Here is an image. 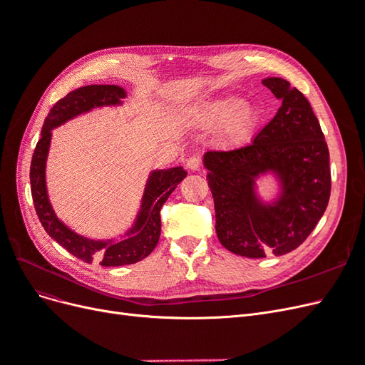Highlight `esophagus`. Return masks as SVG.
Wrapping results in <instances>:
<instances>
[{"label":"esophagus","instance_id":"obj_1","mask_svg":"<svg viewBox=\"0 0 365 365\" xmlns=\"http://www.w3.org/2000/svg\"><path fill=\"white\" fill-rule=\"evenodd\" d=\"M185 165H187V169H190V170H197V169L201 168V158H200V157H196V155H193V157H190L189 160H187Z\"/></svg>","mask_w":365,"mask_h":365}]
</instances>
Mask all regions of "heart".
Listing matches in <instances>:
<instances>
[{
  "mask_svg": "<svg viewBox=\"0 0 365 365\" xmlns=\"http://www.w3.org/2000/svg\"><path fill=\"white\" fill-rule=\"evenodd\" d=\"M201 123L205 128H220V141L235 146L245 141L256 125L257 113L250 103H242L237 97H222L207 103L201 109Z\"/></svg>",
  "mask_w": 365,
  "mask_h": 365,
  "instance_id": "heart-1",
  "label": "heart"
}]
</instances>
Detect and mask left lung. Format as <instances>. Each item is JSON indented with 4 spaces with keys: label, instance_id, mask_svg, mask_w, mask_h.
Instances as JSON below:
<instances>
[{
    "label": "left lung",
    "instance_id": "1",
    "mask_svg": "<svg viewBox=\"0 0 365 365\" xmlns=\"http://www.w3.org/2000/svg\"><path fill=\"white\" fill-rule=\"evenodd\" d=\"M262 83L282 101L277 114L251 145L204 155L217 239L250 259L300 247L324 215L332 184L327 143L311 103L282 77ZM267 171L281 180L282 193L274 205H263L253 190L257 176Z\"/></svg>",
    "mask_w": 365,
    "mask_h": 365
}]
</instances>
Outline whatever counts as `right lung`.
<instances>
[{"mask_svg":"<svg viewBox=\"0 0 365 365\" xmlns=\"http://www.w3.org/2000/svg\"><path fill=\"white\" fill-rule=\"evenodd\" d=\"M125 97V90L117 85H86L68 93L50 109L30 164L31 197L43 230L77 259L85 263H101L102 267L132 264L149 256L157 247L161 233V207L176 185L187 176L182 168L153 170L150 173L135 224L123 240H93L83 237L74 233L54 215L46 187V161L51 129L76 115L91 111L93 108L120 105L121 98Z\"/></svg>","mask_w":365,"mask_h":365,"instance_id":"add662e5","label":"right lung"}]
</instances>
